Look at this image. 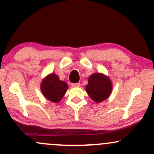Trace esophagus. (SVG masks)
<instances>
[{"mask_svg":"<svg viewBox=\"0 0 154 154\" xmlns=\"http://www.w3.org/2000/svg\"><path fill=\"white\" fill-rule=\"evenodd\" d=\"M80 85V84L79 82H77V83H72V87H79Z\"/></svg>","mask_w":154,"mask_h":154,"instance_id":"34e87169","label":"esophagus"}]
</instances>
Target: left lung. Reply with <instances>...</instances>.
I'll return each mask as SVG.
<instances>
[{
  "mask_svg": "<svg viewBox=\"0 0 154 154\" xmlns=\"http://www.w3.org/2000/svg\"><path fill=\"white\" fill-rule=\"evenodd\" d=\"M85 90L95 102H102L107 99L112 91V83L104 74L96 73L88 78Z\"/></svg>",
  "mask_w": 154,
  "mask_h": 154,
  "instance_id": "obj_1",
  "label": "left lung"
}]
</instances>
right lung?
I'll return each instance as SVG.
<instances>
[{
	"label": "right lung",
	"mask_w": 154,
	"mask_h": 154,
	"mask_svg": "<svg viewBox=\"0 0 154 154\" xmlns=\"http://www.w3.org/2000/svg\"><path fill=\"white\" fill-rule=\"evenodd\" d=\"M41 89L46 99L51 102H58L68 89V85L64 81L59 80L57 75L51 74L42 81Z\"/></svg>",
	"instance_id": "1"
}]
</instances>
